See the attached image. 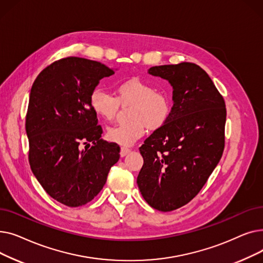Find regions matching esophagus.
Here are the masks:
<instances>
[{"label": "esophagus", "mask_w": 263, "mask_h": 263, "mask_svg": "<svg viewBox=\"0 0 263 263\" xmlns=\"http://www.w3.org/2000/svg\"><path fill=\"white\" fill-rule=\"evenodd\" d=\"M130 153H131V149H130V148H127V147H121V148H120V156H121V157L127 156V155L130 154Z\"/></svg>", "instance_id": "esophagus-1"}]
</instances>
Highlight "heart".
<instances>
[{
    "instance_id": "heart-1",
    "label": "heart",
    "mask_w": 263,
    "mask_h": 263,
    "mask_svg": "<svg viewBox=\"0 0 263 263\" xmlns=\"http://www.w3.org/2000/svg\"><path fill=\"white\" fill-rule=\"evenodd\" d=\"M116 97L102 88H95L89 95L92 112L105 121L113 120L119 105L131 104L129 122L110 127L107 140L120 146H131L145 134L146 128L157 129L166 121L172 110V97L162 88L141 78L119 82Z\"/></svg>"
}]
</instances>
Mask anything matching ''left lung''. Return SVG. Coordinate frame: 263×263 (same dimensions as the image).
Masks as SVG:
<instances>
[{
    "label": "left lung",
    "mask_w": 263,
    "mask_h": 263,
    "mask_svg": "<svg viewBox=\"0 0 263 263\" xmlns=\"http://www.w3.org/2000/svg\"><path fill=\"white\" fill-rule=\"evenodd\" d=\"M173 86L168 119L140 147L144 159L137 185L153 208L168 212L194 198L225 147L226 104L202 68L193 63L151 67Z\"/></svg>",
    "instance_id": "left-lung-1"
}]
</instances>
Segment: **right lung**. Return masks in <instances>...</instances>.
Masks as SVG:
<instances>
[{"instance_id": "obj_1", "label": "right lung", "mask_w": 263, "mask_h": 263, "mask_svg": "<svg viewBox=\"0 0 263 263\" xmlns=\"http://www.w3.org/2000/svg\"><path fill=\"white\" fill-rule=\"evenodd\" d=\"M114 71L100 62L67 57L55 61L33 83L25 117L31 170L48 194L80 206L99 194L120 148L103 141L89 95ZM91 148L84 151L83 144Z\"/></svg>"}]
</instances>
